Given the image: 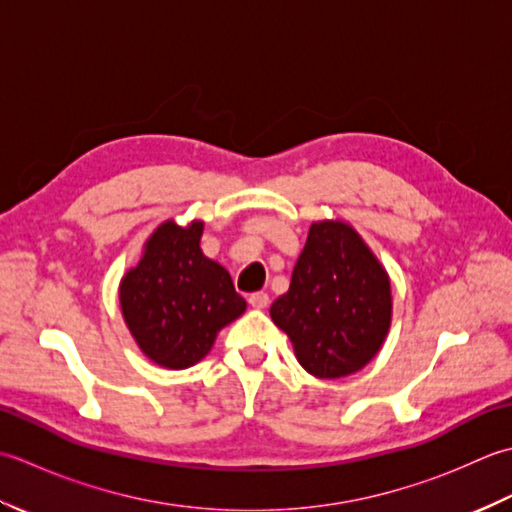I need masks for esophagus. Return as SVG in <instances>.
<instances>
[{
	"label": "esophagus",
	"instance_id": "obj_1",
	"mask_svg": "<svg viewBox=\"0 0 512 512\" xmlns=\"http://www.w3.org/2000/svg\"><path fill=\"white\" fill-rule=\"evenodd\" d=\"M247 302H249V307H254V309H267L269 296L265 294V291H256V294H249Z\"/></svg>",
	"mask_w": 512,
	"mask_h": 512
}]
</instances>
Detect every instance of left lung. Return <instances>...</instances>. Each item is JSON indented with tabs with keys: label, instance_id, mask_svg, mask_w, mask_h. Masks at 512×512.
<instances>
[{
	"label": "left lung",
	"instance_id": "left-lung-1",
	"mask_svg": "<svg viewBox=\"0 0 512 512\" xmlns=\"http://www.w3.org/2000/svg\"><path fill=\"white\" fill-rule=\"evenodd\" d=\"M271 320L287 333L307 373L338 380L360 371L389 336L393 318L387 269L349 223H311L287 294Z\"/></svg>",
	"mask_w": 512,
	"mask_h": 512
}]
</instances>
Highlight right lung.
<instances>
[{
	"instance_id": "right-lung-1",
	"label": "right lung",
	"mask_w": 512,
	"mask_h": 512,
	"mask_svg": "<svg viewBox=\"0 0 512 512\" xmlns=\"http://www.w3.org/2000/svg\"><path fill=\"white\" fill-rule=\"evenodd\" d=\"M203 221L161 223L119 283L125 327L148 360L181 371L212 351L218 331L245 314L229 271L201 249Z\"/></svg>"
}]
</instances>
